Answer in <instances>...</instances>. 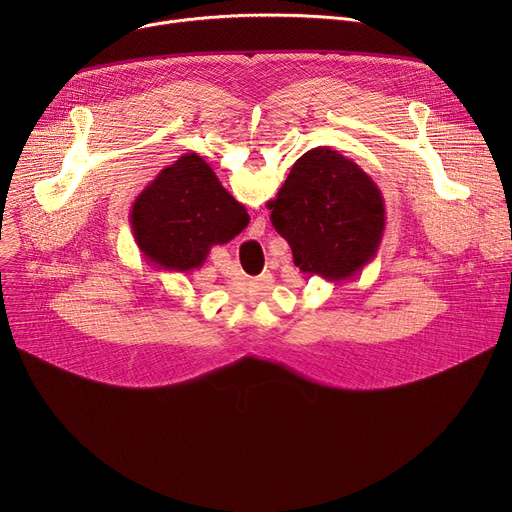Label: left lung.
I'll return each instance as SVG.
<instances>
[{
    "instance_id": "left-lung-1",
    "label": "left lung",
    "mask_w": 512,
    "mask_h": 512,
    "mask_svg": "<svg viewBox=\"0 0 512 512\" xmlns=\"http://www.w3.org/2000/svg\"><path fill=\"white\" fill-rule=\"evenodd\" d=\"M272 209L294 265L328 282L353 280L375 259L386 230L382 191L353 159L330 147L301 155Z\"/></svg>"
}]
</instances>
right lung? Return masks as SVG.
<instances>
[{
	"instance_id": "1",
	"label": "right lung",
	"mask_w": 512,
	"mask_h": 512,
	"mask_svg": "<svg viewBox=\"0 0 512 512\" xmlns=\"http://www.w3.org/2000/svg\"><path fill=\"white\" fill-rule=\"evenodd\" d=\"M249 213L207 161L180 155L134 199L132 234L159 270L186 274L201 267L213 245H226L247 228Z\"/></svg>"
}]
</instances>
